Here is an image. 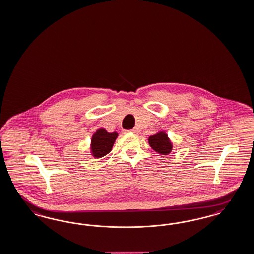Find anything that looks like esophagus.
Here are the masks:
<instances>
[{"instance_id": "34e87169", "label": "esophagus", "mask_w": 254, "mask_h": 254, "mask_svg": "<svg viewBox=\"0 0 254 254\" xmlns=\"http://www.w3.org/2000/svg\"><path fill=\"white\" fill-rule=\"evenodd\" d=\"M138 130L136 128L134 129H131V130H125L124 131V134H137Z\"/></svg>"}]
</instances>
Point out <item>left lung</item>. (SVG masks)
<instances>
[{
	"mask_svg": "<svg viewBox=\"0 0 254 254\" xmlns=\"http://www.w3.org/2000/svg\"><path fill=\"white\" fill-rule=\"evenodd\" d=\"M148 142L155 152L162 155L169 154L172 150V143L164 131H160L155 135L150 136L148 138Z\"/></svg>",
	"mask_w": 254,
	"mask_h": 254,
	"instance_id": "obj_1",
	"label": "left lung"
}]
</instances>
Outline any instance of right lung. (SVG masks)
Here are the masks:
<instances>
[{"instance_id": "1", "label": "right lung", "mask_w": 254, "mask_h": 254, "mask_svg": "<svg viewBox=\"0 0 254 254\" xmlns=\"http://www.w3.org/2000/svg\"><path fill=\"white\" fill-rule=\"evenodd\" d=\"M117 136V132L109 133L103 128L96 131L93 134L90 145L93 156L96 158H100L109 154L112 151Z\"/></svg>"}]
</instances>
